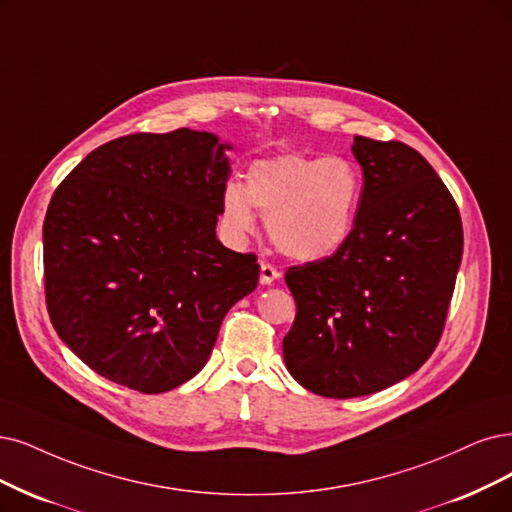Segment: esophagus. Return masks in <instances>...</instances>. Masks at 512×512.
<instances>
[{"instance_id":"obj_1","label":"esophagus","mask_w":512,"mask_h":512,"mask_svg":"<svg viewBox=\"0 0 512 512\" xmlns=\"http://www.w3.org/2000/svg\"><path fill=\"white\" fill-rule=\"evenodd\" d=\"M280 276L278 268H274L272 263L268 261H261V268H259V282L261 285H272V282Z\"/></svg>"}]
</instances>
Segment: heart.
I'll use <instances>...</instances> for the list:
<instances>
[{
	"label": "heart",
	"instance_id": "b5f03b06",
	"mask_svg": "<svg viewBox=\"0 0 512 512\" xmlns=\"http://www.w3.org/2000/svg\"><path fill=\"white\" fill-rule=\"evenodd\" d=\"M361 192V175L350 160L287 154L255 162L244 187L225 185L221 221L232 240L244 242L257 230V208L266 215L268 234L282 253L316 261L348 240Z\"/></svg>",
	"mask_w": 512,
	"mask_h": 512
}]
</instances>
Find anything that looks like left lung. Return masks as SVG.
<instances>
[{"label":"left lung","mask_w":512,"mask_h":512,"mask_svg":"<svg viewBox=\"0 0 512 512\" xmlns=\"http://www.w3.org/2000/svg\"><path fill=\"white\" fill-rule=\"evenodd\" d=\"M352 154L365 185L348 240L285 274L297 306L287 369L329 399L380 392L428 361L464 249L458 204L422 154L358 135Z\"/></svg>","instance_id":"left-lung-1"}]
</instances>
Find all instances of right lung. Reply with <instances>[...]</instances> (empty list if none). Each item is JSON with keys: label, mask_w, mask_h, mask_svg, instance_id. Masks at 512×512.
Listing matches in <instances>:
<instances>
[{"label": "right lung", "mask_w": 512, "mask_h": 512, "mask_svg": "<svg viewBox=\"0 0 512 512\" xmlns=\"http://www.w3.org/2000/svg\"><path fill=\"white\" fill-rule=\"evenodd\" d=\"M213 132L109 141L56 187L44 219L52 327L107 380L173 390L206 365L259 263L217 240L230 160Z\"/></svg>", "instance_id": "1"}]
</instances>
